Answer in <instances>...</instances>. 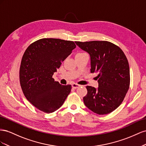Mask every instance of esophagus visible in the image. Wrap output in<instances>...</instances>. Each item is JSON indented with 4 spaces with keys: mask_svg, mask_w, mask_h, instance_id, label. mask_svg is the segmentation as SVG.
I'll use <instances>...</instances> for the list:
<instances>
[{
    "mask_svg": "<svg viewBox=\"0 0 146 146\" xmlns=\"http://www.w3.org/2000/svg\"><path fill=\"white\" fill-rule=\"evenodd\" d=\"M80 85L76 84V83H73V84H72V87L74 89H77V88H78V87H80Z\"/></svg>",
    "mask_w": 146,
    "mask_h": 146,
    "instance_id": "esophagus-1",
    "label": "esophagus"
}]
</instances>
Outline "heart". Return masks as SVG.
I'll use <instances>...</instances> for the list:
<instances>
[{
    "label": "heart",
    "instance_id": "1",
    "mask_svg": "<svg viewBox=\"0 0 146 146\" xmlns=\"http://www.w3.org/2000/svg\"><path fill=\"white\" fill-rule=\"evenodd\" d=\"M79 54H85L84 52H80V53H78Z\"/></svg>",
    "mask_w": 146,
    "mask_h": 146
}]
</instances>
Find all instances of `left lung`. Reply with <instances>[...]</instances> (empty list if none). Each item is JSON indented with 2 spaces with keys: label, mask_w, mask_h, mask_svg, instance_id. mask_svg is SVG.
Instances as JSON below:
<instances>
[{
  "label": "left lung",
  "mask_w": 146,
  "mask_h": 146,
  "mask_svg": "<svg viewBox=\"0 0 146 146\" xmlns=\"http://www.w3.org/2000/svg\"><path fill=\"white\" fill-rule=\"evenodd\" d=\"M76 44L90 57V72L97 73L98 89L86 86L85 105L99 115L109 114L123 102L130 87V68L126 56L117 45L107 41Z\"/></svg>",
  "instance_id": "obj_1"
}]
</instances>
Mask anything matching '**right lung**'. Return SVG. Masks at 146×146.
<instances>
[{
  "label": "right lung",
  "mask_w": 146,
  "mask_h": 146,
  "mask_svg": "<svg viewBox=\"0 0 146 146\" xmlns=\"http://www.w3.org/2000/svg\"><path fill=\"white\" fill-rule=\"evenodd\" d=\"M72 41L42 38L29 46L19 69V81L24 96L37 109L46 113L63 105L72 86L61 85L52 78L63 62L76 48Z\"/></svg>",
  "instance_id": "obj_1"
}]
</instances>
